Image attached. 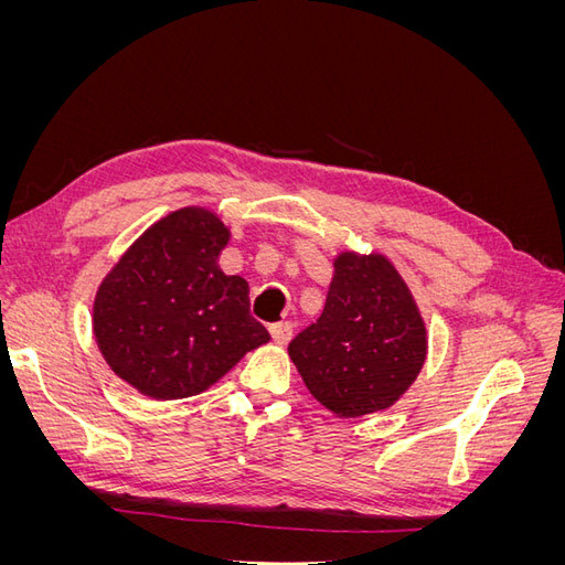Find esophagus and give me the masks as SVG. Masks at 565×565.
Wrapping results in <instances>:
<instances>
[{
    "mask_svg": "<svg viewBox=\"0 0 565 565\" xmlns=\"http://www.w3.org/2000/svg\"><path fill=\"white\" fill-rule=\"evenodd\" d=\"M292 332H295V324L292 322H276L270 324V337L276 344L280 347H287L289 339H292Z\"/></svg>",
    "mask_w": 565,
    "mask_h": 565,
    "instance_id": "1",
    "label": "esophagus"
}]
</instances>
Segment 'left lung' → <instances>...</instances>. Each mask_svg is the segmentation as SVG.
<instances>
[{
  "label": "left lung",
  "instance_id": "obj_1",
  "mask_svg": "<svg viewBox=\"0 0 565 565\" xmlns=\"http://www.w3.org/2000/svg\"><path fill=\"white\" fill-rule=\"evenodd\" d=\"M311 396L337 417L391 407L426 361L413 292L386 256L341 252L320 318L287 349Z\"/></svg>",
  "mask_w": 565,
  "mask_h": 565
}]
</instances>
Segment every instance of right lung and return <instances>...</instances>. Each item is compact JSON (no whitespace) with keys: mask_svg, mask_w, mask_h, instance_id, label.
I'll use <instances>...</instances> for the list:
<instances>
[{"mask_svg":"<svg viewBox=\"0 0 565 565\" xmlns=\"http://www.w3.org/2000/svg\"><path fill=\"white\" fill-rule=\"evenodd\" d=\"M228 241L231 231L214 212L177 210L152 224L98 285V351L143 396H198L270 339L249 316L247 280L218 268Z\"/></svg>","mask_w":565,"mask_h":565,"instance_id":"right-lung-1","label":"right lung"}]
</instances>
